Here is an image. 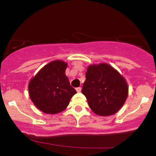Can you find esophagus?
Segmentation results:
<instances>
[{
  "label": "esophagus",
  "instance_id": "1",
  "mask_svg": "<svg viewBox=\"0 0 156 156\" xmlns=\"http://www.w3.org/2000/svg\"><path fill=\"white\" fill-rule=\"evenodd\" d=\"M76 90L77 92H80L81 91V87H76Z\"/></svg>",
  "mask_w": 156,
  "mask_h": 156
}]
</instances>
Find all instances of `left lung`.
<instances>
[{"label": "left lung", "mask_w": 156, "mask_h": 156, "mask_svg": "<svg viewBox=\"0 0 156 156\" xmlns=\"http://www.w3.org/2000/svg\"><path fill=\"white\" fill-rule=\"evenodd\" d=\"M90 109L99 115L116 113L124 104L128 86L123 76L109 65L89 66L82 88Z\"/></svg>", "instance_id": "8db88e82"}]
</instances>
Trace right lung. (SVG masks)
Masks as SVG:
<instances>
[{
	"label": "right lung",
	"instance_id": "add662e5",
	"mask_svg": "<svg viewBox=\"0 0 156 156\" xmlns=\"http://www.w3.org/2000/svg\"><path fill=\"white\" fill-rule=\"evenodd\" d=\"M67 64L61 60L48 63L29 83V94L34 104L43 112L56 114L69 105L76 90L70 86L65 71Z\"/></svg>",
	"mask_w": 156,
	"mask_h": 156
}]
</instances>
